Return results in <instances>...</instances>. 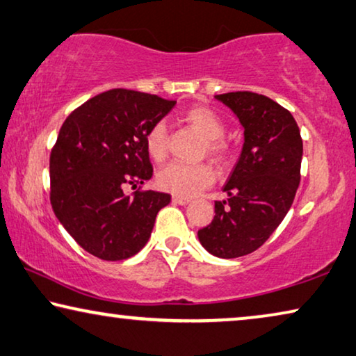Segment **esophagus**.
<instances>
[{
  "label": "esophagus",
  "instance_id": "34e87169",
  "mask_svg": "<svg viewBox=\"0 0 356 356\" xmlns=\"http://www.w3.org/2000/svg\"><path fill=\"white\" fill-rule=\"evenodd\" d=\"M172 200L175 204H179V205H188L191 202L189 197H184V195H177V194H173Z\"/></svg>",
  "mask_w": 356,
  "mask_h": 356
}]
</instances>
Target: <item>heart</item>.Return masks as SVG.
Listing matches in <instances>:
<instances>
[{"mask_svg": "<svg viewBox=\"0 0 356 356\" xmlns=\"http://www.w3.org/2000/svg\"><path fill=\"white\" fill-rule=\"evenodd\" d=\"M184 125L194 128L200 136L205 140L204 152L209 154L215 162L220 165L229 162L233 156L231 144L225 140L226 123L213 109L205 106L189 107L179 115ZM144 146H146L147 156L154 162H162L168 152V130L163 122H156L146 131L144 136ZM216 179V173L210 163H195V165H186V163H168L157 173V184L163 191L177 195H191L197 194L199 191L212 186Z\"/></svg>", "mask_w": 356, "mask_h": 356, "instance_id": "heart-1", "label": "heart"}]
</instances>
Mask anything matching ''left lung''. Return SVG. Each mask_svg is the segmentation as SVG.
<instances>
[{
    "label": "left lung",
    "mask_w": 356,
    "mask_h": 356,
    "mask_svg": "<svg viewBox=\"0 0 356 356\" xmlns=\"http://www.w3.org/2000/svg\"><path fill=\"white\" fill-rule=\"evenodd\" d=\"M244 127V146L216 200L212 223L199 241L220 259H236L259 249L289 212L300 183L303 144L296 118L270 97L252 91L216 95Z\"/></svg>",
    "instance_id": "left-lung-1"
}]
</instances>
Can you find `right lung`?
I'll use <instances>...</instances> for the list:
<instances>
[{"mask_svg":"<svg viewBox=\"0 0 356 356\" xmlns=\"http://www.w3.org/2000/svg\"><path fill=\"white\" fill-rule=\"evenodd\" d=\"M177 101L114 88L65 118L49 157L51 205L81 249L117 261L138 254L172 195L141 191L152 177L146 131ZM138 188L131 196L124 188Z\"/></svg>","mask_w":356,"mask_h":356,"instance_id":"1","label":"right lung"}]
</instances>
